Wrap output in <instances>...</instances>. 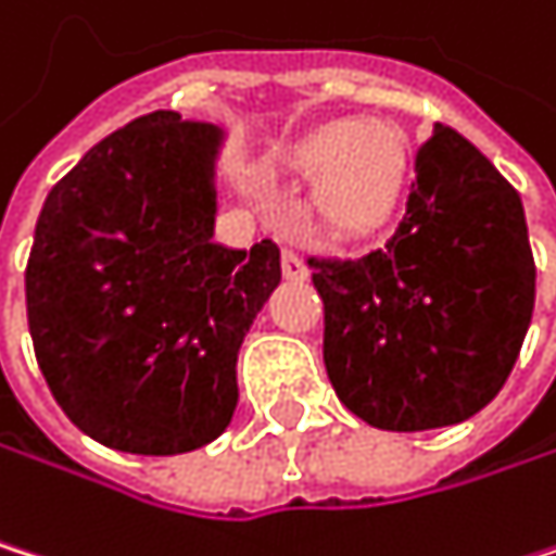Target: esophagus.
<instances>
[{
  "label": "esophagus",
  "instance_id": "obj_1",
  "mask_svg": "<svg viewBox=\"0 0 556 556\" xmlns=\"http://www.w3.org/2000/svg\"><path fill=\"white\" fill-rule=\"evenodd\" d=\"M280 263H283V276H287V280H306V276H309V269H306L303 256H300V253H293V250H283Z\"/></svg>",
  "mask_w": 556,
  "mask_h": 556
}]
</instances>
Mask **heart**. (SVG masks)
<instances>
[{
  "instance_id": "heart-1",
  "label": "heart",
  "mask_w": 556,
  "mask_h": 556,
  "mask_svg": "<svg viewBox=\"0 0 556 556\" xmlns=\"http://www.w3.org/2000/svg\"><path fill=\"white\" fill-rule=\"evenodd\" d=\"M287 167L313 184V217L332 240L382 233L412 187L408 138L386 122H339L300 141Z\"/></svg>"
}]
</instances>
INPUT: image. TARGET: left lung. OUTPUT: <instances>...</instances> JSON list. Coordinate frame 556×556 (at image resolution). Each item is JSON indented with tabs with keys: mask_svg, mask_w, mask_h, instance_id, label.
I'll list each match as a JSON object with an SVG mask.
<instances>
[{
	"mask_svg": "<svg viewBox=\"0 0 556 556\" xmlns=\"http://www.w3.org/2000/svg\"><path fill=\"white\" fill-rule=\"evenodd\" d=\"M323 359L339 402L386 431L445 428L507 382L534 313L518 190L458 131L434 125L386 247L309 260Z\"/></svg>",
	"mask_w": 556,
	"mask_h": 556,
	"instance_id": "1",
	"label": "left lung"
}]
</instances>
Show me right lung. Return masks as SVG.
Masks as SVG:
<instances>
[{
  "mask_svg": "<svg viewBox=\"0 0 556 556\" xmlns=\"http://www.w3.org/2000/svg\"><path fill=\"white\" fill-rule=\"evenodd\" d=\"M224 131L154 111L98 141L46 197L25 266L35 359L88 439L131 455L211 445L237 352L280 287V247L214 243Z\"/></svg>",
  "mask_w": 556,
  "mask_h": 556,
  "instance_id": "1",
  "label": "right lung"
}]
</instances>
